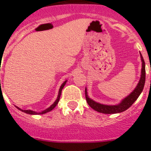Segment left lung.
<instances>
[{"instance_id":"obj_1","label":"left lung","mask_w":151,"mask_h":151,"mask_svg":"<svg viewBox=\"0 0 151 151\" xmlns=\"http://www.w3.org/2000/svg\"><path fill=\"white\" fill-rule=\"evenodd\" d=\"M141 54V61H142L141 78H140L139 82H138V85L136 86L135 88L134 89V91H133L129 96L125 97L119 104L105 105L95 102L94 101H93V100H91V98H89L88 96L87 89L85 88V98H86L88 104L92 109H94V110L99 112V113H105V114H113V113H119L125 111V110L129 109V108L134 104V101L138 99V97H139L141 93L142 92V91H143L144 86H145V63L141 54Z\"/></svg>"}]
</instances>
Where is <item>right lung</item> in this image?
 Wrapping results in <instances>:
<instances>
[{
  "mask_svg": "<svg viewBox=\"0 0 151 151\" xmlns=\"http://www.w3.org/2000/svg\"><path fill=\"white\" fill-rule=\"evenodd\" d=\"M66 82H67V81H65V82H64L62 84V85H61V86H60V88L59 93H58V96H57V100H56V101H55V102H54V104H52L51 106H50V107H48V108H47V109H46V110H43V111L40 112V113H37V112L32 111V110H21L20 108H19L18 106H17V109H18V110H21V111L24 112V113H28V114H30V115H36V114H44V113H47V112H50V110H53V109H54V108L56 106H57V104H58V102H59L60 98L61 92H62V90H63V88L64 85H66Z\"/></svg>",
  "mask_w": 151,
  "mask_h": 151,
  "instance_id": "1",
  "label": "right lung"
}]
</instances>
